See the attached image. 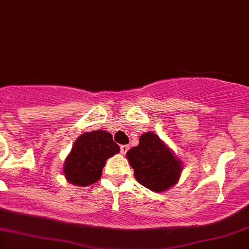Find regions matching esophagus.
Listing matches in <instances>:
<instances>
[{"instance_id": "obj_1", "label": "esophagus", "mask_w": 249, "mask_h": 249, "mask_svg": "<svg viewBox=\"0 0 249 249\" xmlns=\"http://www.w3.org/2000/svg\"><path fill=\"white\" fill-rule=\"evenodd\" d=\"M128 149H129V146H128V145H121V146H120V151H121L122 154L127 153Z\"/></svg>"}]
</instances>
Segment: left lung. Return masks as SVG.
<instances>
[{"label":"left lung","instance_id":"left-lung-1","mask_svg":"<svg viewBox=\"0 0 249 249\" xmlns=\"http://www.w3.org/2000/svg\"><path fill=\"white\" fill-rule=\"evenodd\" d=\"M136 180L152 191L162 192L177 183L181 162L154 133L140 136L139 145L127 152Z\"/></svg>","mask_w":249,"mask_h":249}]
</instances>
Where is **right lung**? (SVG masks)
<instances>
[{
    "mask_svg": "<svg viewBox=\"0 0 249 249\" xmlns=\"http://www.w3.org/2000/svg\"><path fill=\"white\" fill-rule=\"evenodd\" d=\"M120 147L106 130L84 133L79 136L66 158L64 175L68 181L79 186L96 183L102 175L108 158L119 153Z\"/></svg>",
    "mask_w": 249,
    "mask_h": 249,
    "instance_id": "1",
    "label": "right lung"
}]
</instances>
